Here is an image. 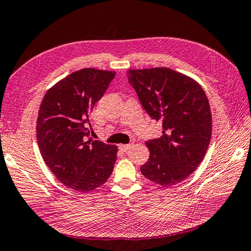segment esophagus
Listing matches in <instances>:
<instances>
[{
  "label": "esophagus",
  "mask_w": 251,
  "mask_h": 251,
  "mask_svg": "<svg viewBox=\"0 0 251 251\" xmlns=\"http://www.w3.org/2000/svg\"><path fill=\"white\" fill-rule=\"evenodd\" d=\"M132 144H120L119 145V150L122 151V152H127L131 149Z\"/></svg>",
  "instance_id": "obj_1"
}]
</instances>
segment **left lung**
<instances>
[{"instance_id":"left-lung-1","label":"left lung","mask_w":251,"mask_h":251,"mask_svg":"<svg viewBox=\"0 0 251 251\" xmlns=\"http://www.w3.org/2000/svg\"><path fill=\"white\" fill-rule=\"evenodd\" d=\"M149 116L163 122V135L146 142L145 178L163 187L184 180L204 158L212 135L210 103L201 85L169 68L126 71Z\"/></svg>"}]
</instances>
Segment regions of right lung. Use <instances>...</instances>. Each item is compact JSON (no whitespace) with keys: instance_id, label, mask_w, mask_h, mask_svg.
<instances>
[{"instance_id":"1","label":"right lung","mask_w":251,"mask_h":251,"mask_svg":"<svg viewBox=\"0 0 251 251\" xmlns=\"http://www.w3.org/2000/svg\"><path fill=\"white\" fill-rule=\"evenodd\" d=\"M115 71L82 69L48 89L37 118V141L42 158L60 182L88 192L112 173L118 146L86 141V122L102 97Z\"/></svg>"}]
</instances>
